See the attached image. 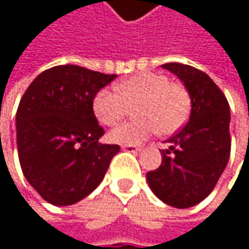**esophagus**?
I'll list each match as a JSON object with an SVG mask.
<instances>
[{"label": "esophagus", "instance_id": "obj_1", "mask_svg": "<svg viewBox=\"0 0 249 249\" xmlns=\"http://www.w3.org/2000/svg\"><path fill=\"white\" fill-rule=\"evenodd\" d=\"M123 148L126 150V151H140V145H135V144H124Z\"/></svg>", "mask_w": 249, "mask_h": 249}]
</instances>
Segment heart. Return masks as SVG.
I'll return each mask as SVG.
<instances>
[{
    "instance_id": "1",
    "label": "heart",
    "mask_w": 249,
    "mask_h": 249,
    "mask_svg": "<svg viewBox=\"0 0 249 249\" xmlns=\"http://www.w3.org/2000/svg\"><path fill=\"white\" fill-rule=\"evenodd\" d=\"M138 118L114 128L109 140L117 144H138L159 131L172 135L186 124L192 99L181 83L170 82L161 73L142 72L115 85V92L101 89L93 98V112L101 124H118L129 108Z\"/></svg>"
}]
</instances>
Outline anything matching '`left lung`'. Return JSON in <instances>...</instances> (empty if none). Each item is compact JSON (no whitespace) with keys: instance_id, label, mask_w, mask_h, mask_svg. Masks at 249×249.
<instances>
[{"instance_id":"left-lung-1","label":"left lung","mask_w":249,"mask_h":249,"mask_svg":"<svg viewBox=\"0 0 249 249\" xmlns=\"http://www.w3.org/2000/svg\"><path fill=\"white\" fill-rule=\"evenodd\" d=\"M186 86L192 99L189 123L167 140L159 169L147 173L154 195L164 203L186 209L200 203L215 189L231 154L229 104L205 72L181 63H166Z\"/></svg>"}]
</instances>
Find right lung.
Here are the masks:
<instances>
[{
  "label": "right lung",
  "instance_id": "add662e5",
  "mask_svg": "<svg viewBox=\"0 0 249 249\" xmlns=\"http://www.w3.org/2000/svg\"><path fill=\"white\" fill-rule=\"evenodd\" d=\"M117 76L76 65L47 69L24 92L17 109V150L27 181L49 203L68 206L102 181L117 144H101L104 128L93 98Z\"/></svg>",
  "mask_w": 249,
  "mask_h": 249
}]
</instances>
